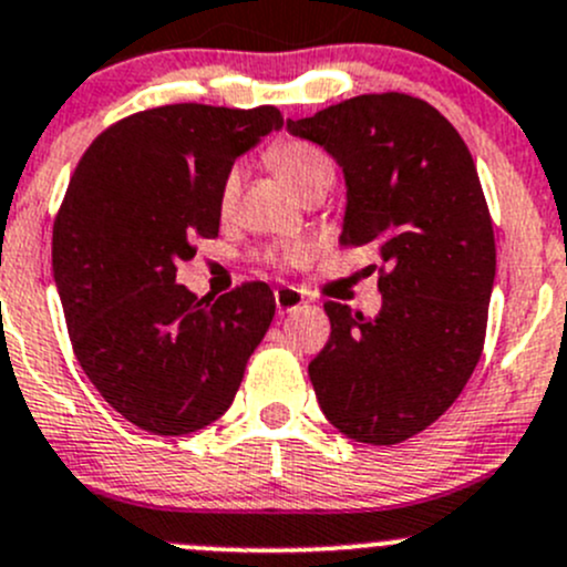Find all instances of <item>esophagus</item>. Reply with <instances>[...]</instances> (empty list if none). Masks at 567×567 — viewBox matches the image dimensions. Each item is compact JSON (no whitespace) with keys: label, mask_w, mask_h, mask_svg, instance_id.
Returning <instances> with one entry per match:
<instances>
[{"label":"esophagus","mask_w":567,"mask_h":567,"mask_svg":"<svg viewBox=\"0 0 567 567\" xmlns=\"http://www.w3.org/2000/svg\"><path fill=\"white\" fill-rule=\"evenodd\" d=\"M274 305H277L279 316H288V312L299 310L305 305V293L296 288H277L274 290Z\"/></svg>","instance_id":"1"}]
</instances>
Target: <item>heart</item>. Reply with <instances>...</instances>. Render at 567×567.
<instances>
[{"label": "heart", "mask_w": 567, "mask_h": 567, "mask_svg": "<svg viewBox=\"0 0 567 567\" xmlns=\"http://www.w3.org/2000/svg\"><path fill=\"white\" fill-rule=\"evenodd\" d=\"M266 162L271 169L299 194L301 199L312 192H329L331 181H334V167H331L329 156L320 151L318 145L307 140H282L277 145L268 147ZM241 167H230L219 183V210L221 216L233 214L241 194ZM299 249H268L266 260L271 266H285V262L296 260Z\"/></svg>", "instance_id": "b5f03b06"}]
</instances>
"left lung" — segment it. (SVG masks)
Instances as JSON below:
<instances>
[{"instance_id": "1", "label": "left lung", "mask_w": 567, "mask_h": 567, "mask_svg": "<svg viewBox=\"0 0 567 567\" xmlns=\"http://www.w3.org/2000/svg\"><path fill=\"white\" fill-rule=\"evenodd\" d=\"M346 173L342 247L381 255L375 320L326 301L310 362L326 420L364 444H400L455 403L483 353L494 225L466 142L427 101L373 93L288 120Z\"/></svg>"}]
</instances>
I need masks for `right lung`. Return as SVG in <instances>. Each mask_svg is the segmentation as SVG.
Returning <instances> with one entry per match:
<instances>
[{
	"instance_id": "obj_1",
	"label": "right lung",
	"mask_w": 567,
	"mask_h": 567,
	"mask_svg": "<svg viewBox=\"0 0 567 567\" xmlns=\"http://www.w3.org/2000/svg\"><path fill=\"white\" fill-rule=\"evenodd\" d=\"M282 123L277 106L145 109L73 169L51 238L68 334L101 398L142 431L183 436L219 420L271 326L266 282L197 299L175 277L194 238L219 236L236 156Z\"/></svg>"
}]
</instances>
